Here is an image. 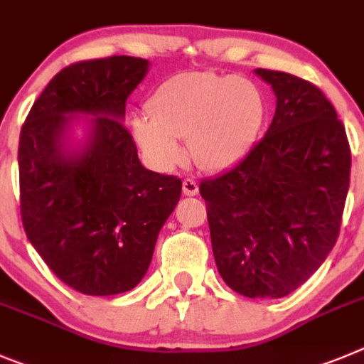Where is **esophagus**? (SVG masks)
Returning <instances> with one entry per match:
<instances>
[{"label": "esophagus", "mask_w": 364, "mask_h": 364, "mask_svg": "<svg viewBox=\"0 0 364 364\" xmlns=\"http://www.w3.org/2000/svg\"><path fill=\"white\" fill-rule=\"evenodd\" d=\"M198 192H199V186L194 179H185V181H183V194L196 196Z\"/></svg>", "instance_id": "34e87169"}]
</instances>
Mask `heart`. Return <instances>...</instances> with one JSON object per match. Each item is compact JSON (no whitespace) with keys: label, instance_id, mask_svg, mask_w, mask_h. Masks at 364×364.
Here are the masks:
<instances>
[{"label":"heart","instance_id":"1","mask_svg":"<svg viewBox=\"0 0 364 364\" xmlns=\"http://www.w3.org/2000/svg\"><path fill=\"white\" fill-rule=\"evenodd\" d=\"M137 114L132 130L156 168L170 170L185 156L206 172H221L248 156L263 132L268 105L254 81L232 74L185 72L163 81Z\"/></svg>","mask_w":364,"mask_h":364}]
</instances>
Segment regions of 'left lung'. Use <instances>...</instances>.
Segmentation results:
<instances>
[{
  "label": "left lung",
  "mask_w": 364,
  "mask_h": 364,
  "mask_svg": "<svg viewBox=\"0 0 364 364\" xmlns=\"http://www.w3.org/2000/svg\"><path fill=\"white\" fill-rule=\"evenodd\" d=\"M276 114L247 158L199 185L223 281L241 296L279 299L323 264L341 227L350 146L316 85L255 68Z\"/></svg>",
  "instance_id": "obj_1"
}]
</instances>
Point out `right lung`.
Instances as JSON below:
<instances>
[{
  "label": "right lung",
  "mask_w": 364,
  "mask_h": 364,
  "mask_svg": "<svg viewBox=\"0 0 364 364\" xmlns=\"http://www.w3.org/2000/svg\"><path fill=\"white\" fill-rule=\"evenodd\" d=\"M149 67L141 58L112 55L63 68L19 134L28 241L85 296H116L139 284L181 198V179L145 168L123 127L127 97Z\"/></svg>",
  "instance_id": "obj_1"
}]
</instances>
